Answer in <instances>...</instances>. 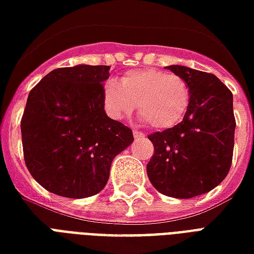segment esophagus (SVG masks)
Wrapping results in <instances>:
<instances>
[{"label": "esophagus", "mask_w": 254, "mask_h": 254, "mask_svg": "<svg viewBox=\"0 0 254 254\" xmlns=\"http://www.w3.org/2000/svg\"><path fill=\"white\" fill-rule=\"evenodd\" d=\"M133 136H134V138H142V137H145V133L140 132V130H133Z\"/></svg>", "instance_id": "obj_1"}]
</instances>
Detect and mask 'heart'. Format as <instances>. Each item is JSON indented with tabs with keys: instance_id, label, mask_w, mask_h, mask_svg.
<instances>
[{
	"instance_id": "1",
	"label": "heart",
	"mask_w": 254,
	"mask_h": 254,
	"mask_svg": "<svg viewBox=\"0 0 254 254\" xmlns=\"http://www.w3.org/2000/svg\"><path fill=\"white\" fill-rule=\"evenodd\" d=\"M189 105L185 79L163 69H132L120 82L109 79L103 84V106L114 120L127 117L137 106L142 121L168 129L183 120Z\"/></svg>"
}]
</instances>
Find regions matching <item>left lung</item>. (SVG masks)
I'll return each instance as SVG.
<instances>
[{
	"mask_svg": "<svg viewBox=\"0 0 254 254\" xmlns=\"http://www.w3.org/2000/svg\"><path fill=\"white\" fill-rule=\"evenodd\" d=\"M185 79L190 105L183 121L148 136L155 152L146 174L159 192L189 199L206 194L232 167L236 118L233 94L213 74L185 65H168Z\"/></svg>",
	"mask_w": 254,
	"mask_h": 254,
	"instance_id": "left-lung-1",
	"label": "left lung"
}]
</instances>
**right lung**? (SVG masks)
I'll return each mask as SVG.
<instances>
[{
  "label": "right lung",
  "instance_id": "add662e5",
  "mask_svg": "<svg viewBox=\"0 0 254 254\" xmlns=\"http://www.w3.org/2000/svg\"><path fill=\"white\" fill-rule=\"evenodd\" d=\"M110 65L56 68L31 90L21 118L24 160L52 194L87 198L106 186L113 159L133 133L105 113Z\"/></svg>",
  "mask_w": 254,
  "mask_h": 254
}]
</instances>
